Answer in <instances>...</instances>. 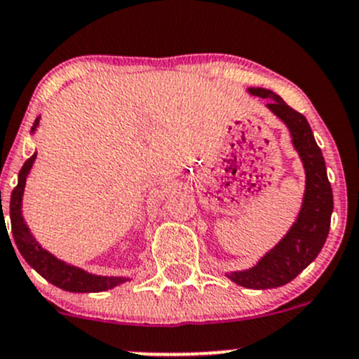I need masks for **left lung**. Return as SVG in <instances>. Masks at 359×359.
<instances>
[{"mask_svg":"<svg viewBox=\"0 0 359 359\" xmlns=\"http://www.w3.org/2000/svg\"><path fill=\"white\" fill-rule=\"evenodd\" d=\"M250 95L267 99L266 107L287 125L293 149L299 153L306 172V189L295 222L288 233L250 269L226 273L231 281L245 288L266 290L283 287L299 276L318 257L330 231L334 194L328 182L327 165L314 140L309 123L300 112L287 106L280 95L267 88H248Z\"/></svg>","mask_w":359,"mask_h":359,"instance_id":"1","label":"left lung"}]
</instances>
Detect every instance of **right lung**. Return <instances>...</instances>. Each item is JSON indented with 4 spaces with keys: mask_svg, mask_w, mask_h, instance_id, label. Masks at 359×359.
Returning <instances> with one entry per match:
<instances>
[{
    "mask_svg": "<svg viewBox=\"0 0 359 359\" xmlns=\"http://www.w3.org/2000/svg\"><path fill=\"white\" fill-rule=\"evenodd\" d=\"M39 118L38 116L32 125L31 133L36 132V128L39 126ZM36 154H32L27 161L24 163V166L19 172V182L17 187L13 189L12 198H10V222H12V236L15 240L17 248H19L20 255L24 257L25 262L36 271V273L41 274L46 281H50L55 287L62 288L66 292H74V293H92V292H106L111 288L118 287V285L130 281V278L125 276H99V274H92L88 271L81 269V267H76L72 264L64 262V260L57 259L53 253H50L48 250H45L41 245L36 241V238L32 236L31 229L25 224L24 215H22V198H24V189H25V180H27L29 172H31L32 165H34ZM1 220H5L1 213ZM6 226V224H5ZM12 243V241H10Z\"/></svg>",
    "mask_w": 359,
    "mask_h": 359,
    "instance_id": "obj_1",
    "label": "right lung"
}]
</instances>
